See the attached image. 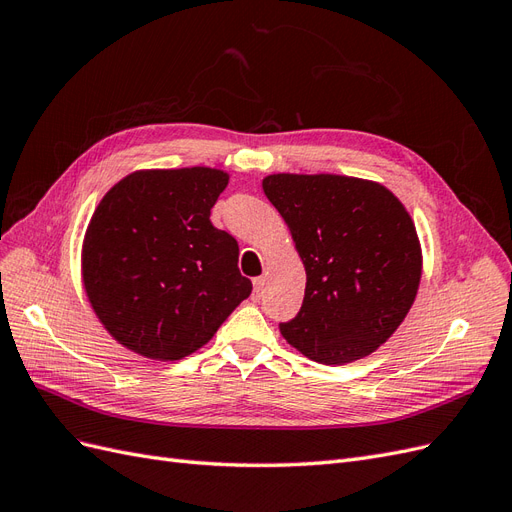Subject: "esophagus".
<instances>
[{
  "mask_svg": "<svg viewBox=\"0 0 512 512\" xmlns=\"http://www.w3.org/2000/svg\"><path fill=\"white\" fill-rule=\"evenodd\" d=\"M265 292V277H254V299L258 301Z\"/></svg>",
  "mask_w": 512,
  "mask_h": 512,
  "instance_id": "1",
  "label": "esophagus"
}]
</instances>
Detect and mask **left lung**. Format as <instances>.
<instances>
[{"label": "left lung", "instance_id": "left-lung-1", "mask_svg": "<svg viewBox=\"0 0 512 512\" xmlns=\"http://www.w3.org/2000/svg\"><path fill=\"white\" fill-rule=\"evenodd\" d=\"M307 273L301 312L280 331L307 359L346 365L376 352L416 299L421 241L382 183L346 175L262 179Z\"/></svg>", "mask_w": 512, "mask_h": 512}]
</instances>
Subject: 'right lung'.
Instances as JSON below:
<instances>
[{
    "label": "right lung",
    "mask_w": 512,
    "mask_h": 512,
    "mask_svg": "<svg viewBox=\"0 0 512 512\" xmlns=\"http://www.w3.org/2000/svg\"><path fill=\"white\" fill-rule=\"evenodd\" d=\"M228 179L209 166L136 170L100 200L81 273L98 320L121 346L179 361L250 297L235 237L209 220Z\"/></svg>",
    "instance_id": "add662e5"
}]
</instances>
